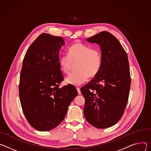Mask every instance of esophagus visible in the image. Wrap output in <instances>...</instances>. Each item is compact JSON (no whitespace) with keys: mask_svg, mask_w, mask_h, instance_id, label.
I'll use <instances>...</instances> for the list:
<instances>
[{"mask_svg":"<svg viewBox=\"0 0 151 151\" xmlns=\"http://www.w3.org/2000/svg\"><path fill=\"white\" fill-rule=\"evenodd\" d=\"M76 89H77V90L78 93L79 95H80V94H81V91H80V87H77V88H76Z\"/></svg>","mask_w":151,"mask_h":151,"instance_id":"1","label":"esophagus"}]
</instances>
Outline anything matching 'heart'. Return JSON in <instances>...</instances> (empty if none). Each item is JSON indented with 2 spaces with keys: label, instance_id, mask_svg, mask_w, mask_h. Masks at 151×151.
<instances>
[{
  "label": "heart",
  "instance_id": "obj_1",
  "mask_svg": "<svg viewBox=\"0 0 151 151\" xmlns=\"http://www.w3.org/2000/svg\"><path fill=\"white\" fill-rule=\"evenodd\" d=\"M59 63L61 71L68 74L74 64L77 71L67 77L65 81L68 84L79 86L86 82L89 76H95L101 69L102 56L97 48H90L88 45L76 42L68 50V55L60 57Z\"/></svg>",
  "mask_w": 151,
  "mask_h": 151
}]
</instances>
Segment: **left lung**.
<instances>
[{
	"instance_id": "obj_1",
	"label": "left lung",
	"mask_w": 151,
	"mask_h": 151,
	"mask_svg": "<svg viewBox=\"0 0 151 151\" xmlns=\"http://www.w3.org/2000/svg\"><path fill=\"white\" fill-rule=\"evenodd\" d=\"M86 41L99 44L102 65L94 78L80 89L85 99L83 111L90 124L106 128L121 119L128 102L131 85L128 56L109 32H99Z\"/></svg>"
}]
</instances>
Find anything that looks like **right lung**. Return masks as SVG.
Returning a JSON list of instances; mask_svg holds the SVG:
<instances>
[{
  "instance_id": "obj_1",
  "label": "right lung",
  "mask_w": 151,
  "mask_h": 151,
  "mask_svg": "<svg viewBox=\"0 0 151 151\" xmlns=\"http://www.w3.org/2000/svg\"><path fill=\"white\" fill-rule=\"evenodd\" d=\"M60 37L42 33L27 49L20 74L19 96L30 125L40 131H50L65 118L76 88L68 85L59 88L63 78L59 63Z\"/></svg>"
}]
</instances>
